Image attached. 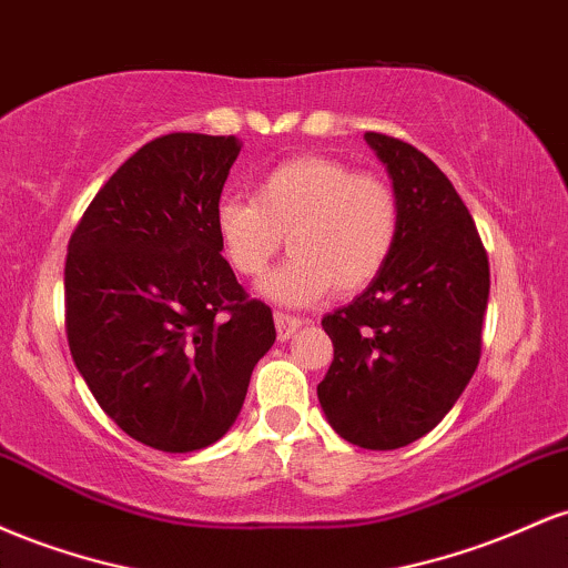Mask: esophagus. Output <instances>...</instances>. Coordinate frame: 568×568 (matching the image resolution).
I'll return each instance as SVG.
<instances>
[{
	"label": "esophagus",
	"mask_w": 568,
	"mask_h": 568,
	"mask_svg": "<svg viewBox=\"0 0 568 568\" xmlns=\"http://www.w3.org/2000/svg\"><path fill=\"white\" fill-rule=\"evenodd\" d=\"M275 328H277V338L280 342H288V338L302 328V321L293 315H285V312H277L275 315Z\"/></svg>",
	"instance_id": "obj_1"
}]
</instances>
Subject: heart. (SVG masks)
I'll return each instance as SVG.
<instances>
[{
  "label": "heart",
  "mask_w": 568,
  "mask_h": 568,
  "mask_svg": "<svg viewBox=\"0 0 568 568\" xmlns=\"http://www.w3.org/2000/svg\"><path fill=\"white\" fill-rule=\"evenodd\" d=\"M400 226L395 189L347 162L302 154L258 179L253 200L216 207V237L237 275L262 277L283 251L293 256L264 283L266 296L302 306L336 291H361L393 256Z\"/></svg>",
  "instance_id": "b5f03b06"
}]
</instances>
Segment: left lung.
Returning <instances> with one entry per match:
<instances>
[{
	"instance_id": "1",
	"label": "left lung",
	"mask_w": 568,
	"mask_h": 568,
	"mask_svg": "<svg viewBox=\"0 0 568 568\" xmlns=\"http://www.w3.org/2000/svg\"><path fill=\"white\" fill-rule=\"evenodd\" d=\"M400 205L384 270L323 317L334 363L317 384L352 446L393 452L427 435L473 379L488 306V256L446 173L406 141L366 133Z\"/></svg>"
}]
</instances>
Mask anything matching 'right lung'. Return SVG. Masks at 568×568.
I'll list each match as a JSON object with an SVG mask.
<instances>
[{
    "mask_svg": "<svg viewBox=\"0 0 568 568\" xmlns=\"http://www.w3.org/2000/svg\"><path fill=\"white\" fill-rule=\"evenodd\" d=\"M234 135L149 141L95 194L69 240L67 334L98 406L130 438L186 454L230 433L272 310L221 256L216 207Z\"/></svg>",
    "mask_w": 568,
    "mask_h": 568,
    "instance_id": "add662e5",
    "label": "right lung"
}]
</instances>
